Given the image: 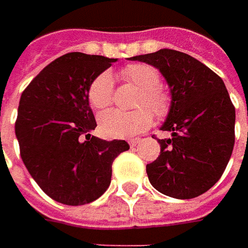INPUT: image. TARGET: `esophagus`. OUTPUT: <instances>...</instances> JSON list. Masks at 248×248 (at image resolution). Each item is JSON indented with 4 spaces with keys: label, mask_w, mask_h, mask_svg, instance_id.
I'll use <instances>...</instances> for the list:
<instances>
[{
    "label": "esophagus",
    "mask_w": 248,
    "mask_h": 248,
    "mask_svg": "<svg viewBox=\"0 0 248 248\" xmlns=\"http://www.w3.org/2000/svg\"><path fill=\"white\" fill-rule=\"evenodd\" d=\"M139 142H140V139L139 138L131 139V140H129V146H132V148H134V146H137V145H138Z\"/></svg>",
    "instance_id": "obj_1"
}]
</instances>
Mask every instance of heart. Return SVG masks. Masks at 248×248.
<instances>
[{"mask_svg":"<svg viewBox=\"0 0 248 248\" xmlns=\"http://www.w3.org/2000/svg\"><path fill=\"white\" fill-rule=\"evenodd\" d=\"M124 77L140 88L134 111L108 110L99 116V131L106 138H131L150 127L153 121L152 110L156 116H166L171 106L170 95L160 84L157 70L149 64H131L124 69ZM114 80L109 72L100 73L93 78L88 88V100L93 109H105L113 100ZM151 109L149 110L147 108Z\"/></svg>","mask_w":248,"mask_h":248,"instance_id":"b5f03b06","label":"heart"}]
</instances>
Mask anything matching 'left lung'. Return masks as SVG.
<instances>
[{
    "label": "left lung",
    "instance_id": "8db88e82",
    "mask_svg": "<svg viewBox=\"0 0 248 248\" xmlns=\"http://www.w3.org/2000/svg\"><path fill=\"white\" fill-rule=\"evenodd\" d=\"M166 78L171 106L158 139L160 156L146 166L155 189L174 199H193L218 182L232 156L234 108L224 81L190 55L174 49L138 55Z\"/></svg>",
    "mask_w": 248,
    "mask_h": 248
}]
</instances>
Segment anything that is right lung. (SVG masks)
I'll use <instances>...</instances> for the list:
<instances>
[{
  "mask_svg": "<svg viewBox=\"0 0 248 248\" xmlns=\"http://www.w3.org/2000/svg\"><path fill=\"white\" fill-rule=\"evenodd\" d=\"M114 62L66 53L44 67L20 96L15 134L22 160L38 186L62 204L100 197L110 185L113 160L129 149L125 140L91 137L96 121L88 88Z\"/></svg>",
  "mask_w": 248,
  "mask_h": 248,
  "instance_id": "right-lung-1",
  "label": "right lung"
}]
</instances>
